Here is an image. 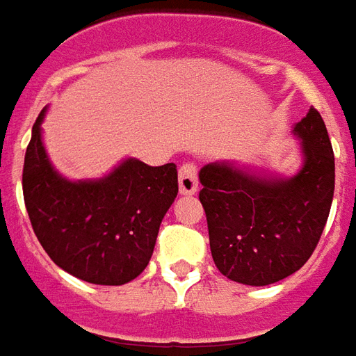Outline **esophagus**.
Returning <instances> with one entry per match:
<instances>
[{
	"label": "esophagus",
	"instance_id": "34e87169",
	"mask_svg": "<svg viewBox=\"0 0 356 356\" xmlns=\"http://www.w3.org/2000/svg\"><path fill=\"white\" fill-rule=\"evenodd\" d=\"M178 186H180L181 195H193L195 193L199 180H197V167L193 163L181 165L180 172H178Z\"/></svg>",
	"mask_w": 356,
	"mask_h": 356
}]
</instances>
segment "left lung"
Returning a JSON list of instances; mask_svg holds the SVG:
<instances>
[{
    "label": "left lung",
    "mask_w": 356,
    "mask_h": 356,
    "mask_svg": "<svg viewBox=\"0 0 356 356\" xmlns=\"http://www.w3.org/2000/svg\"><path fill=\"white\" fill-rule=\"evenodd\" d=\"M302 168L292 178L254 175L229 161L201 168L199 201L212 260L241 284L267 286L296 273L323 235L334 197V152L321 113L294 124Z\"/></svg>",
    "instance_id": "1"
}]
</instances>
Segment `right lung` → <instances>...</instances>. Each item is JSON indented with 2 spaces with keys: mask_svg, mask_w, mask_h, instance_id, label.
Wrapping results in <instances>:
<instances>
[{
  "mask_svg": "<svg viewBox=\"0 0 356 356\" xmlns=\"http://www.w3.org/2000/svg\"><path fill=\"white\" fill-rule=\"evenodd\" d=\"M35 119L22 191L33 233L66 273L104 286L136 279L149 264L159 225L178 195L175 163L124 159L98 180H66L47 157Z\"/></svg>",
  "mask_w": 356,
  "mask_h": 356,
  "instance_id": "right-lung-1",
  "label": "right lung"
}]
</instances>
